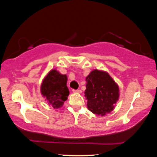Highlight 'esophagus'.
<instances>
[{"mask_svg":"<svg viewBox=\"0 0 157 157\" xmlns=\"http://www.w3.org/2000/svg\"><path fill=\"white\" fill-rule=\"evenodd\" d=\"M73 93H76V94H81L82 91L80 89H78V90H73Z\"/></svg>","mask_w":157,"mask_h":157,"instance_id":"esophagus-1","label":"esophagus"}]
</instances>
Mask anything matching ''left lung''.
<instances>
[{
    "label": "left lung",
    "mask_w": 157,
    "mask_h": 157,
    "mask_svg": "<svg viewBox=\"0 0 157 157\" xmlns=\"http://www.w3.org/2000/svg\"><path fill=\"white\" fill-rule=\"evenodd\" d=\"M84 96L87 108L98 116H105L115 108L119 99V86L107 71L93 70L86 78Z\"/></svg>",
    "instance_id": "left-lung-1"
}]
</instances>
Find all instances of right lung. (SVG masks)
Here are the masks:
<instances>
[{
    "instance_id": "right-lung-1",
    "label": "right lung",
    "mask_w": 157,
    "mask_h": 157,
    "mask_svg": "<svg viewBox=\"0 0 157 157\" xmlns=\"http://www.w3.org/2000/svg\"><path fill=\"white\" fill-rule=\"evenodd\" d=\"M67 75L61 74L56 69L50 70L44 77L41 84V94L49 105L57 109L63 107L67 100L69 91Z\"/></svg>"
}]
</instances>
